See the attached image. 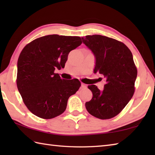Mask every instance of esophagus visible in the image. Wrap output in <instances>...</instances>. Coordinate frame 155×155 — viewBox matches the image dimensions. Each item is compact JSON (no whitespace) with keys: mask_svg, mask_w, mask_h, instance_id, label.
Listing matches in <instances>:
<instances>
[{"mask_svg":"<svg viewBox=\"0 0 155 155\" xmlns=\"http://www.w3.org/2000/svg\"><path fill=\"white\" fill-rule=\"evenodd\" d=\"M81 87L83 88H87V84H84V83H82V84H81Z\"/></svg>","mask_w":155,"mask_h":155,"instance_id":"obj_1","label":"esophagus"}]
</instances>
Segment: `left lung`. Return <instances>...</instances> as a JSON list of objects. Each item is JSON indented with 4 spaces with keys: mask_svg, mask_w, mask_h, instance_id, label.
Instances as JSON below:
<instances>
[{
    "mask_svg": "<svg viewBox=\"0 0 155 155\" xmlns=\"http://www.w3.org/2000/svg\"><path fill=\"white\" fill-rule=\"evenodd\" d=\"M82 40L95 57L94 73L106 80L102 91L96 85L88 87L93 98L85 107L93 116L109 119L120 113L134 94L137 69L132 52L123 42L105 36L87 35Z\"/></svg>",
    "mask_w": 155,
    "mask_h": 155,
    "instance_id": "obj_1",
    "label": "left lung"
}]
</instances>
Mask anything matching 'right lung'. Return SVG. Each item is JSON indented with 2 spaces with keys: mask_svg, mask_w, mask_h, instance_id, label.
Masks as SVG:
<instances>
[{
  "mask_svg": "<svg viewBox=\"0 0 155 155\" xmlns=\"http://www.w3.org/2000/svg\"><path fill=\"white\" fill-rule=\"evenodd\" d=\"M82 44L79 37L51 35L38 38L22 49L17 62V88L32 114L51 119L64 113L68 98L81 87L77 78L62 79L68 55Z\"/></svg>",
  "mask_w": 155,
  "mask_h": 155,
  "instance_id": "add662e5",
  "label": "right lung"
}]
</instances>
